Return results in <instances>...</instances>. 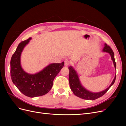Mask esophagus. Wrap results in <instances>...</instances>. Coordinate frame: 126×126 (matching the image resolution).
Listing matches in <instances>:
<instances>
[{"mask_svg": "<svg viewBox=\"0 0 126 126\" xmlns=\"http://www.w3.org/2000/svg\"><path fill=\"white\" fill-rule=\"evenodd\" d=\"M70 64V62L68 60H65L64 61V66L68 67Z\"/></svg>", "mask_w": 126, "mask_h": 126, "instance_id": "34e87169", "label": "esophagus"}]
</instances>
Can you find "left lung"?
<instances>
[{
  "label": "left lung",
  "mask_w": 126,
  "mask_h": 126,
  "mask_svg": "<svg viewBox=\"0 0 126 126\" xmlns=\"http://www.w3.org/2000/svg\"><path fill=\"white\" fill-rule=\"evenodd\" d=\"M104 46H105L102 49V51L108 52L110 54V56H111V60L113 62L114 67H115L116 69V63L115 62V57H114V53L112 50V49L106 44H105ZM68 69L69 70V81L70 89L75 95L79 98L83 99L93 100L102 96L105 94L107 92V91L113 85L116 80V75H115V78H114L111 84H110V85L107 88L104 90L100 91V92L93 93L87 90L82 85L80 81L77 72L75 70L73 67L70 66L68 68Z\"/></svg>",
  "instance_id": "left-lung-1"
}]
</instances>
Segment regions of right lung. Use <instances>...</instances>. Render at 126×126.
<instances>
[{
	"label": "right lung",
	"instance_id": "add662e5",
	"mask_svg": "<svg viewBox=\"0 0 126 126\" xmlns=\"http://www.w3.org/2000/svg\"><path fill=\"white\" fill-rule=\"evenodd\" d=\"M32 38L21 42L10 60V76L14 84L25 96L36 97L47 94L53 85L56 76L62 69L64 62L50 63L34 74L26 72L21 65V55Z\"/></svg>",
	"mask_w": 126,
	"mask_h": 126
}]
</instances>
